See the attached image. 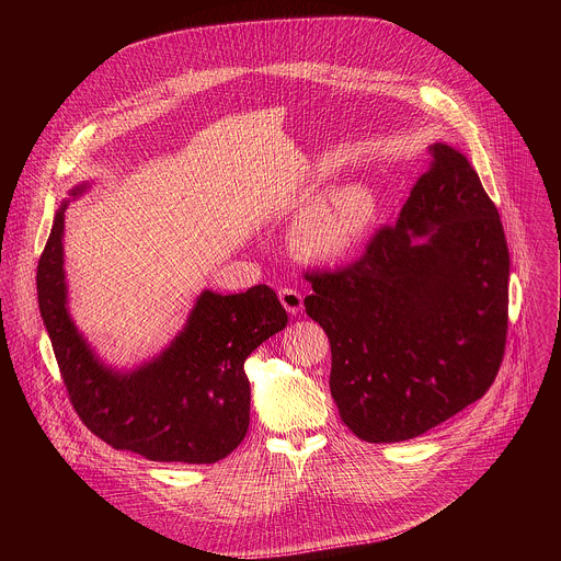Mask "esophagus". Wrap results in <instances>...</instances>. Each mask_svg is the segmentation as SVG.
Returning <instances> with one entry per match:
<instances>
[{
    "label": "esophagus",
    "instance_id": "esophagus-1",
    "mask_svg": "<svg viewBox=\"0 0 561 561\" xmlns=\"http://www.w3.org/2000/svg\"><path fill=\"white\" fill-rule=\"evenodd\" d=\"M279 301L282 306L290 312V314H297L301 308H304V297L299 290L295 288H282L279 290Z\"/></svg>",
    "mask_w": 561,
    "mask_h": 561
}]
</instances>
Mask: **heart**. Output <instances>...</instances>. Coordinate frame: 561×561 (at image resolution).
I'll return each mask as SVG.
<instances>
[{
  "label": "heart",
  "mask_w": 561,
  "mask_h": 561,
  "mask_svg": "<svg viewBox=\"0 0 561 561\" xmlns=\"http://www.w3.org/2000/svg\"><path fill=\"white\" fill-rule=\"evenodd\" d=\"M377 215V195L366 184L337 186L312 199L293 228L295 251L314 262L353 253Z\"/></svg>",
  "instance_id": "1"
}]
</instances>
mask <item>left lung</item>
Masks as SVG:
<instances>
[{
	"instance_id": "left-lung-1",
	"label": "left lung",
	"mask_w": 561,
	"mask_h": 561,
	"mask_svg": "<svg viewBox=\"0 0 561 561\" xmlns=\"http://www.w3.org/2000/svg\"><path fill=\"white\" fill-rule=\"evenodd\" d=\"M431 154L397 224L375 230L357 262L306 273V312L331 342V394L370 444L457 415L504 359L511 260L500 213L466 154L448 144Z\"/></svg>"
}]
</instances>
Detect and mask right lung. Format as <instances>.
<instances>
[{"mask_svg":"<svg viewBox=\"0 0 561 561\" xmlns=\"http://www.w3.org/2000/svg\"><path fill=\"white\" fill-rule=\"evenodd\" d=\"M84 184L70 195L84 193ZM64 208L37 266V299L70 404L115 450L150 461L215 463L247 437L251 383L247 357L288 324L273 288L219 295L204 290L175 342L133 373L106 368L66 308Z\"/></svg>","mask_w":561,"mask_h":561,"instance_id":"1","label":"right lung"}]
</instances>
